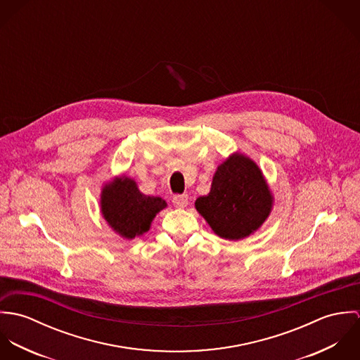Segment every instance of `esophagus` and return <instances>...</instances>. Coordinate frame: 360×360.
<instances>
[{"label":"esophagus","mask_w":360,"mask_h":360,"mask_svg":"<svg viewBox=\"0 0 360 360\" xmlns=\"http://www.w3.org/2000/svg\"><path fill=\"white\" fill-rule=\"evenodd\" d=\"M173 205L176 207H186L188 205V197L186 194H181V195H174L173 197Z\"/></svg>","instance_id":"esophagus-1"}]
</instances>
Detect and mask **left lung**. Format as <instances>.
<instances>
[{
	"label": "left lung",
	"mask_w": 360,
	"mask_h": 360,
	"mask_svg": "<svg viewBox=\"0 0 360 360\" xmlns=\"http://www.w3.org/2000/svg\"><path fill=\"white\" fill-rule=\"evenodd\" d=\"M195 207L219 237L241 240L269 216L271 194L255 162L231 155L217 167L210 193L200 197Z\"/></svg>",
	"instance_id": "obj_1"
}]
</instances>
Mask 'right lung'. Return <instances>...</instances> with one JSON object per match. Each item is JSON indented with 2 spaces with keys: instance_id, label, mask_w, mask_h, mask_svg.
<instances>
[{
  "instance_id": "1",
  "label": "right lung",
  "mask_w": 360,
  "mask_h": 360,
  "mask_svg": "<svg viewBox=\"0 0 360 360\" xmlns=\"http://www.w3.org/2000/svg\"><path fill=\"white\" fill-rule=\"evenodd\" d=\"M165 206L162 198L141 194L136 181L127 177L105 186L101 195L105 220L117 234L129 240L148 231L155 214Z\"/></svg>"
}]
</instances>
